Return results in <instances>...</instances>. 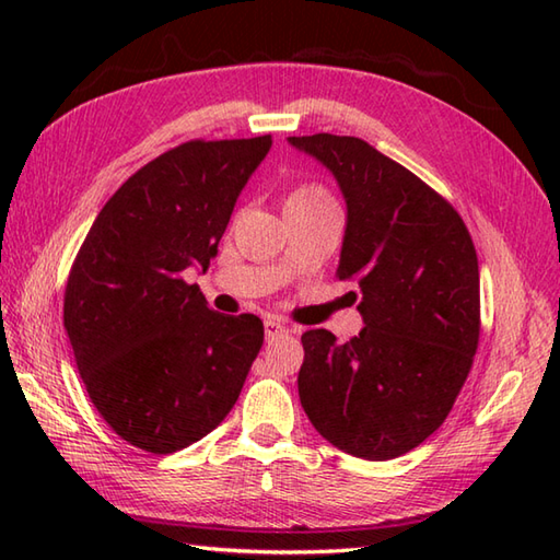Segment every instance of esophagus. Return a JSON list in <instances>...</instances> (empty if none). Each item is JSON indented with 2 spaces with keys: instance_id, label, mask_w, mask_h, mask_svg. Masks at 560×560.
I'll list each match as a JSON object with an SVG mask.
<instances>
[{
  "instance_id": "1",
  "label": "esophagus",
  "mask_w": 560,
  "mask_h": 560,
  "mask_svg": "<svg viewBox=\"0 0 560 560\" xmlns=\"http://www.w3.org/2000/svg\"><path fill=\"white\" fill-rule=\"evenodd\" d=\"M265 335H267V339H269V341H273L277 337L289 335V327L283 325L281 319H277V317H269V319H265Z\"/></svg>"
}]
</instances>
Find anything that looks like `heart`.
Listing matches in <instances>:
<instances>
[{
  "label": "heart",
  "instance_id": "1",
  "mask_svg": "<svg viewBox=\"0 0 560 560\" xmlns=\"http://www.w3.org/2000/svg\"><path fill=\"white\" fill-rule=\"evenodd\" d=\"M329 197L323 187L301 185L287 197V207H305V205H329Z\"/></svg>",
  "mask_w": 560,
  "mask_h": 560
}]
</instances>
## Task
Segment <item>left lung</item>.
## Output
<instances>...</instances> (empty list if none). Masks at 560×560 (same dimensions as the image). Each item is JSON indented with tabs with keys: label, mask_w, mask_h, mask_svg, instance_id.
Here are the masks:
<instances>
[{
	"label": "left lung",
	"mask_w": 560,
	"mask_h": 560,
	"mask_svg": "<svg viewBox=\"0 0 560 560\" xmlns=\"http://www.w3.org/2000/svg\"><path fill=\"white\" fill-rule=\"evenodd\" d=\"M347 199L339 279L359 281L365 327L347 343L301 337L299 395L331 445L395 459L433 435L479 347V259L462 217L421 177L359 137H289Z\"/></svg>",
	"instance_id": "1"
}]
</instances>
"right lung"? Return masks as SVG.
<instances>
[{
  "label": "right lung",
  "mask_w": 560,
  "mask_h": 560,
  "mask_svg": "<svg viewBox=\"0 0 560 560\" xmlns=\"http://www.w3.org/2000/svg\"><path fill=\"white\" fill-rule=\"evenodd\" d=\"M271 135L192 139L139 168L71 265L65 329L93 407L129 445L171 455L217 428L265 341L257 315L213 313L207 271Z\"/></svg>",
  "instance_id": "right-lung-1"
}]
</instances>
